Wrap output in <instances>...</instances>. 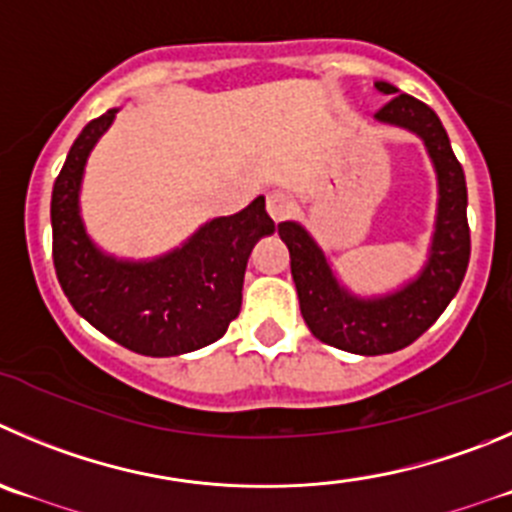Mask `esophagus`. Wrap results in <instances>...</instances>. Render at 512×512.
Wrapping results in <instances>:
<instances>
[{"mask_svg":"<svg viewBox=\"0 0 512 512\" xmlns=\"http://www.w3.org/2000/svg\"><path fill=\"white\" fill-rule=\"evenodd\" d=\"M293 209H295V202L285 194V191H270V194H267V214H270L275 222L288 219L290 214H293Z\"/></svg>","mask_w":512,"mask_h":512,"instance_id":"esophagus-1","label":"esophagus"}]
</instances>
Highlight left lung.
<instances>
[{
	"label": "left lung",
	"instance_id": "8db88e82",
	"mask_svg": "<svg viewBox=\"0 0 512 512\" xmlns=\"http://www.w3.org/2000/svg\"><path fill=\"white\" fill-rule=\"evenodd\" d=\"M386 103L376 121L407 128L424 141L437 171L439 202L432 247L417 278L404 288L376 298H358L343 288L323 250L298 222H280V240L290 250V272L300 313L318 341L358 356H381L417 341L460 290L470 262L467 184L437 113L422 100L399 93L391 83H376Z\"/></svg>",
	"mask_w": 512,
	"mask_h": 512
}]
</instances>
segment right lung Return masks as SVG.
<instances>
[{
    "label": "right lung",
    "mask_w": 512,
    "mask_h": 512,
    "mask_svg": "<svg viewBox=\"0 0 512 512\" xmlns=\"http://www.w3.org/2000/svg\"><path fill=\"white\" fill-rule=\"evenodd\" d=\"M118 108L90 121L75 138L52 186V260L70 305L85 321L141 356H179L219 341L240 315L252 247L275 232L265 197L232 217L199 227L156 260H118L88 237L80 219L85 161Z\"/></svg>",
    "instance_id": "right-lung-1"
}]
</instances>
